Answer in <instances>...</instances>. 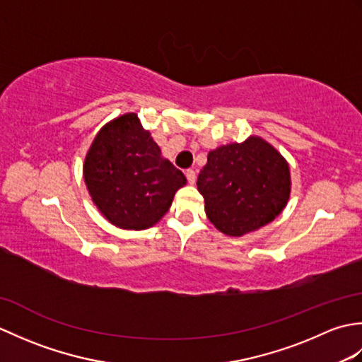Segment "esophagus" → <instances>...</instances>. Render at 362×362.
I'll return each instance as SVG.
<instances>
[{
	"label": "esophagus",
	"instance_id": "34e87169",
	"mask_svg": "<svg viewBox=\"0 0 362 362\" xmlns=\"http://www.w3.org/2000/svg\"><path fill=\"white\" fill-rule=\"evenodd\" d=\"M185 175H187L189 185H193V183L196 182V173H194V169H187Z\"/></svg>",
	"mask_w": 362,
	"mask_h": 362
}]
</instances>
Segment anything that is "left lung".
Returning <instances> with one entry per match:
<instances>
[{"instance_id": "1", "label": "left lung", "mask_w": 362, "mask_h": 362, "mask_svg": "<svg viewBox=\"0 0 362 362\" xmlns=\"http://www.w3.org/2000/svg\"><path fill=\"white\" fill-rule=\"evenodd\" d=\"M197 189L211 224L227 236H243L272 222L286 206L289 165L271 143L250 135L209 152Z\"/></svg>"}]
</instances>
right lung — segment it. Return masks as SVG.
I'll use <instances>...</instances> for the list:
<instances>
[{
	"mask_svg": "<svg viewBox=\"0 0 362 362\" xmlns=\"http://www.w3.org/2000/svg\"><path fill=\"white\" fill-rule=\"evenodd\" d=\"M83 180L115 227L144 230L165 216L187 177L168 158L136 113H124L96 134L83 161Z\"/></svg>",
	"mask_w": 362,
	"mask_h": 362,
	"instance_id": "1",
	"label": "right lung"
}]
</instances>
